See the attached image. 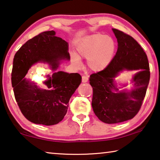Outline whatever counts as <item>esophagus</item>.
<instances>
[{"label":"esophagus","mask_w":160,"mask_h":160,"mask_svg":"<svg viewBox=\"0 0 160 160\" xmlns=\"http://www.w3.org/2000/svg\"><path fill=\"white\" fill-rule=\"evenodd\" d=\"M88 81V78L87 77V76H85V75L82 76V82H87Z\"/></svg>","instance_id":"1"}]
</instances>
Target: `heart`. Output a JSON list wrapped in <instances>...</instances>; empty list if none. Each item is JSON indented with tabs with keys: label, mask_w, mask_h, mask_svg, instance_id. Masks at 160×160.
<instances>
[{
	"label": "heart",
	"mask_w": 160,
	"mask_h": 160,
	"mask_svg": "<svg viewBox=\"0 0 160 160\" xmlns=\"http://www.w3.org/2000/svg\"><path fill=\"white\" fill-rule=\"evenodd\" d=\"M116 52V43L112 38L100 33L87 35L76 46V54L71 55L75 66H80V58L87 59V65L93 72H101L112 62Z\"/></svg>",
	"instance_id": "1"
}]
</instances>
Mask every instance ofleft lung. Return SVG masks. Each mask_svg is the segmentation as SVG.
Masks as SVG:
<instances>
[{
  "mask_svg": "<svg viewBox=\"0 0 160 160\" xmlns=\"http://www.w3.org/2000/svg\"><path fill=\"white\" fill-rule=\"evenodd\" d=\"M118 40L117 52L110 65L90 76L93 90L92 107L103 122L115 124L132 119L140 109L148 89L150 72L146 53L130 35L112 28ZM123 70H139L130 91H120L114 78Z\"/></svg>",
  "mask_w": 160,
  "mask_h": 160,
  "instance_id": "1",
  "label": "left lung"
}]
</instances>
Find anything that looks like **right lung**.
I'll return each instance as SVG.
<instances>
[{
	"instance_id": "right-lung-1",
	"label": "right lung",
	"mask_w": 160,
	"mask_h": 160,
	"mask_svg": "<svg viewBox=\"0 0 160 160\" xmlns=\"http://www.w3.org/2000/svg\"><path fill=\"white\" fill-rule=\"evenodd\" d=\"M70 59L68 43L55 36L54 30L41 32L18 50L13 58L11 82L18 105L27 120L49 126L56 125L64 118L71 96L81 83L80 75L56 71L43 82L46 89L25 75L35 63H48L55 71L60 61Z\"/></svg>"
}]
</instances>
